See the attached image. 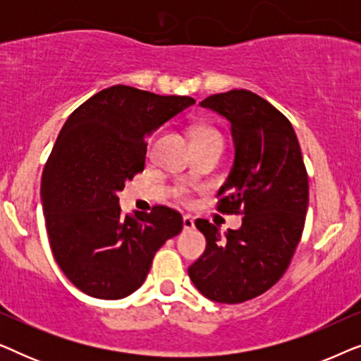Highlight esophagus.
Segmentation results:
<instances>
[{
  "instance_id": "1",
  "label": "esophagus",
  "mask_w": 361,
  "mask_h": 361,
  "mask_svg": "<svg viewBox=\"0 0 361 361\" xmlns=\"http://www.w3.org/2000/svg\"><path fill=\"white\" fill-rule=\"evenodd\" d=\"M182 221H184V230H192L195 226L194 219H192L190 215H185L184 220H182Z\"/></svg>"
}]
</instances>
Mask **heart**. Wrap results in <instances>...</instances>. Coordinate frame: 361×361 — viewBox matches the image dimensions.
I'll return each mask as SVG.
<instances>
[{
	"label": "heart",
	"mask_w": 361,
	"mask_h": 361,
	"mask_svg": "<svg viewBox=\"0 0 361 361\" xmlns=\"http://www.w3.org/2000/svg\"><path fill=\"white\" fill-rule=\"evenodd\" d=\"M199 140H221V136L219 131L212 130V128H199V130L194 133V141ZM179 197H185V192L180 190Z\"/></svg>",
	"instance_id": "obj_1"
}]
</instances>
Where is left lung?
Returning <instances> with one entry per match:
<instances>
[{"label":"left lung","instance_id":"1","mask_svg":"<svg viewBox=\"0 0 361 361\" xmlns=\"http://www.w3.org/2000/svg\"><path fill=\"white\" fill-rule=\"evenodd\" d=\"M200 106L230 121L235 159L219 210L245 216L225 236L209 220H195L207 246L189 278L207 299L240 304L273 288L288 269L302 236L309 179L293 125L264 98L230 90Z\"/></svg>","mask_w":361,"mask_h":361}]
</instances>
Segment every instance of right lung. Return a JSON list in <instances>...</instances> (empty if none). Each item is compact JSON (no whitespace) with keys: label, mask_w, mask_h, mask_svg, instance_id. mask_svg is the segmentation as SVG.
<instances>
[{"label":"right lung","mask_w":361,"mask_h":361,"mask_svg":"<svg viewBox=\"0 0 361 361\" xmlns=\"http://www.w3.org/2000/svg\"><path fill=\"white\" fill-rule=\"evenodd\" d=\"M194 103L113 85L67 118L44 167L41 199L54 258L82 293H135L156 251L182 231V215L164 205L121 215L118 192L145 169L146 137Z\"/></svg>","instance_id":"obj_1"}]
</instances>
